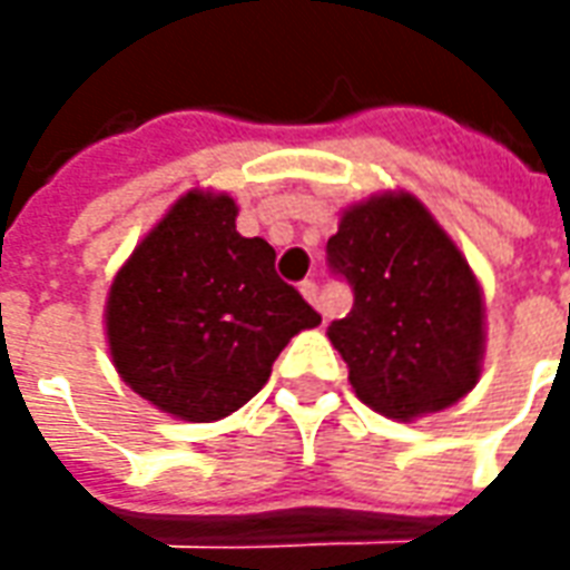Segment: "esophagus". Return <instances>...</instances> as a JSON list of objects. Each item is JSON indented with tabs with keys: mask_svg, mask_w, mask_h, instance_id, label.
Returning a JSON list of instances; mask_svg holds the SVG:
<instances>
[{
	"mask_svg": "<svg viewBox=\"0 0 570 570\" xmlns=\"http://www.w3.org/2000/svg\"><path fill=\"white\" fill-rule=\"evenodd\" d=\"M298 289H302V296L308 298L314 308L323 311V305H321V286L314 284V281H302V284H298ZM323 314H326V311H323Z\"/></svg>",
	"mask_w": 570,
	"mask_h": 570,
	"instance_id": "obj_1",
	"label": "esophagus"
}]
</instances>
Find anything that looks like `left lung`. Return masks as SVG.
Wrapping results in <instances>:
<instances>
[{
  "label": "left lung",
  "mask_w": 570,
  "mask_h": 570,
  "mask_svg": "<svg viewBox=\"0 0 570 570\" xmlns=\"http://www.w3.org/2000/svg\"><path fill=\"white\" fill-rule=\"evenodd\" d=\"M326 262L354 289L351 314L326 335L366 406L412 421L452 406L479 382L482 293L421 200L387 191L351 207Z\"/></svg>",
  "instance_id": "left-lung-1"
}]
</instances>
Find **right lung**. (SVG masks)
<instances>
[{"instance_id":"right-lung-1","label":"right lung","mask_w":570,"mask_h":570,"mask_svg":"<svg viewBox=\"0 0 570 570\" xmlns=\"http://www.w3.org/2000/svg\"><path fill=\"white\" fill-rule=\"evenodd\" d=\"M228 195L188 191L116 274L106 335L118 375L183 421H219L259 394L286 342L321 323L244 237Z\"/></svg>"}]
</instances>
